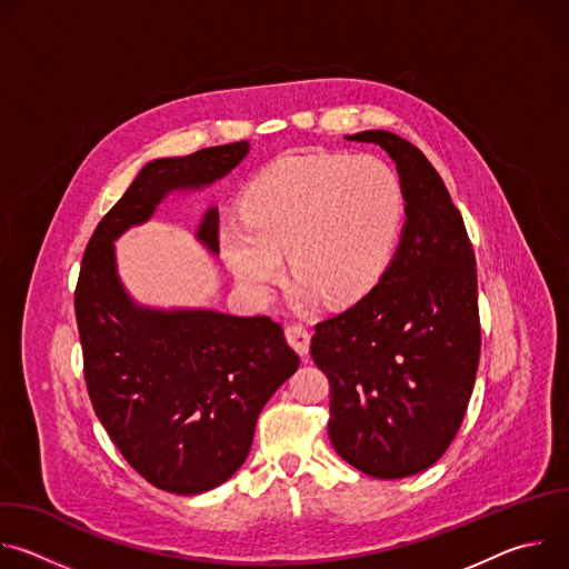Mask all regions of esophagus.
<instances>
[{"label":"esophagus","instance_id":"esophagus-1","mask_svg":"<svg viewBox=\"0 0 569 569\" xmlns=\"http://www.w3.org/2000/svg\"><path fill=\"white\" fill-rule=\"evenodd\" d=\"M286 338H288L290 347H292L301 358L308 356V349H310V333H308L303 327H299V323H292V327L286 329Z\"/></svg>","mask_w":569,"mask_h":569}]
</instances>
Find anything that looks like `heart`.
<instances>
[{"instance_id": "obj_1", "label": "heart", "mask_w": 569, "mask_h": 569, "mask_svg": "<svg viewBox=\"0 0 569 569\" xmlns=\"http://www.w3.org/2000/svg\"><path fill=\"white\" fill-rule=\"evenodd\" d=\"M405 222L398 173L373 154L292 152L261 169L242 196V220L222 227V257L248 292L263 297L283 272L297 299H362L389 268Z\"/></svg>"}]
</instances>
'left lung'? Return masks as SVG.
I'll list each match as a JSON object with an SVG mask.
<instances>
[{"label":"left lung","instance_id":"obj_1","mask_svg":"<svg viewBox=\"0 0 569 569\" xmlns=\"http://www.w3.org/2000/svg\"><path fill=\"white\" fill-rule=\"evenodd\" d=\"M380 146L405 191V222L380 281L315 327L310 356L331 382L329 437L378 479L428 470L455 439L479 362L477 270L463 218L428 161L387 130L347 134Z\"/></svg>","mask_w":569,"mask_h":569}]
</instances>
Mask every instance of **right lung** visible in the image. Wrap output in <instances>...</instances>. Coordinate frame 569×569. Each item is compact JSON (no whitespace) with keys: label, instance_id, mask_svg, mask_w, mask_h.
<instances>
[{"label":"right lung","instance_id":"obj_1","mask_svg":"<svg viewBox=\"0 0 569 569\" xmlns=\"http://www.w3.org/2000/svg\"><path fill=\"white\" fill-rule=\"evenodd\" d=\"M248 152L250 141H236L148 161L99 222L76 286L94 412L126 461L178 496L207 493L246 463L263 405L299 356L270 317L139 303L119 277L114 242L169 196L222 180ZM196 238L218 254V207L204 209Z\"/></svg>","mask_w":569,"mask_h":569}]
</instances>
